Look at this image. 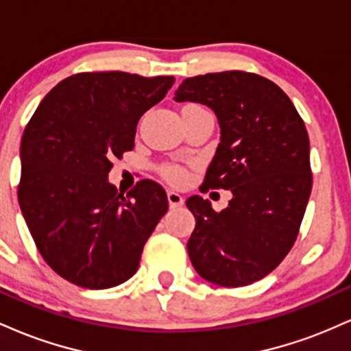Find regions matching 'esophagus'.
I'll return each mask as SVG.
<instances>
[{
  "label": "esophagus",
  "instance_id": "1",
  "mask_svg": "<svg viewBox=\"0 0 351 351\" xmlns=\"http://www.w3.org/2000/svg\"><path fill=\"white\" fill-rule=\"evenodd\" d=\"M168 203H170V208H178L183 204V196L175 191H168Z\"/></svg>",
  "mask_w": 351,
  "mask_h": 351
}]
</instances>
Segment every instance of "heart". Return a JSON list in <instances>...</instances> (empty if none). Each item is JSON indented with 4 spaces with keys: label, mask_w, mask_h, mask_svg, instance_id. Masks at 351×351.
Segmentation results:
<instances>
[{
    "label": "heart",
    "mask_w": 351,
    "mask_h": 351,
    "mask_svg": "<svg viewBox=\"0 0 351 351\" xmlns=\"http://www.w3.org/2000/svg\"><path fill=\"white\" fill-rule=\"evenodd\" d=\"M160 173H162V176L168 181V183L176 184V186L183 184L184 181H186V176H188L186 168L181 167V165H175V163L163 165V167L160 168Z\"/></svg>",
    "instance_id": "1"
}]
</instances>
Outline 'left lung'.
Returning <instances> with one entry per match:
<instances>
[{"mask_svg": "<svg viewBox=\"0 0 351 351\" xmlns=\"http://www.w3.org/2000/svg\"><path fill=\"white\" fill-rule=\"evenodd\" d=\"M175 100L215 110L221 142L199 189L232 193L219 213L198 195L186 201L196 217L188 241L193 267L223 287L261 280L292 249L312 191L304 120L277 84L254 72L188 77Z\"/></svg>", "mask_w": 351, "mask_h": 351, "instance_id": "obj_1", "label": "left lung"}]
</instances>
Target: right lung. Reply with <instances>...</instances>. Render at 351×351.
Instances as JSON below:
<instances>
[{
  "label": "right lung",
  "mask_w": 351,
  "mask_h": 351,
  "mask_svg": "<svg viewBox=\"0 0 351 351\" xmlns=\"http://www.w3.org/2000/svg\"><path fill=\"white\" fill-rule=\"evenodd\" d=\"M173 84V75L79 72L51 88L24 128L19 206L43 259L71 284L99 291L130 279L168 211L155 181L123 196L107 175Z\"/></svg>",
  "instance_id": "1"
}]
</instances>
